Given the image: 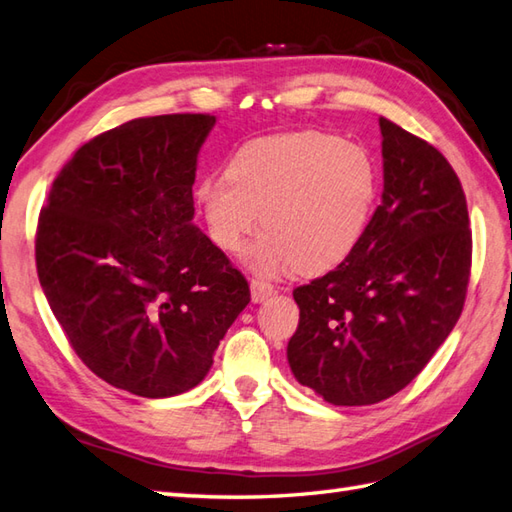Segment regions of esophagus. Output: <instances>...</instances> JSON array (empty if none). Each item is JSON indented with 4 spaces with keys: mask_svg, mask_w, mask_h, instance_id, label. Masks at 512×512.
Instances as JSON below:
<instances>
[{
    "mask_svg": "<svg viewBox=\"0 0 512 512\" xmlns=\"http://www.w3.org/2000/svg\"><path fill=\"white\" fill-rule=\"evenodd\" d=\"M252 300L254 302H265L267 298H271V295H274V285H271V282H267V280H263V278H252Z\"/></svg>",
    "mask_w": 512,
    "mask_h": 512,
    "instance_id": "1",
    "label": "esophagus"
}]
</instances>
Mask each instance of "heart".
<instances>
[{"label": "heart", "mask_w": 512, "mask_h": 512, "mask_svg": "<svg viewBox=\"0 0 512 512\" xmlns=\"http://www.w3.org/2000/svg\"><path fill=\"white\" fill-rule=\"evenodd\" d=\"M379 166L368 149L322 131L267 135L243 144L225 177L197 188L212 241L238 252L260 223L267 230L245 249L260 274L295 265L317 274L342 263L361 241L379 195Z\"/></svg>", "instance_id": "heart-1"}]
</instances>
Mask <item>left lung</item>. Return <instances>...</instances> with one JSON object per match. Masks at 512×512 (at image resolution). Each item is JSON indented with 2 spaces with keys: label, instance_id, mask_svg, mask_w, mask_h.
I'll use <instances>...</instances> for the list:
<instances>
[{
  "label": "left lung",
  "instance_id": "obj_1",
  "mask_svg": "<svg viewBox=\"0 0 512 512\" xmlns=\"http://www.w3.org/2000/svg\"><path fill=\"white\" fill-rule=\"evenodd\" d=\"M381 206L350 256L293 289V377L326 403L372 405L427 366L462 313L471 276L467 199L434 146L379 118Z\"/></svg>",
  "mask_w": 512,
  "mask_h": 512
}]
</instances>
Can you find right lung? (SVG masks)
I'll list each match as a JSON object with an SVG mask.
<instances>
[{"label": "right lung", "instance_id": "right-lung-1", "mask_svg": "<svg viewBox=\"0 0 512 512\" xmlns=\"http://www.w3.org/2000/svg\"><path fill=\"white\" fill-rule=\"evenodd\" d=\"M214 122L170 113L96 135L39 214L37 274L63 333L102 381L144 399L199 385L249 304L245 276L192 223Z\"/></svg>", "mask_w": 512, "mask_h": 512}]
</instances>
